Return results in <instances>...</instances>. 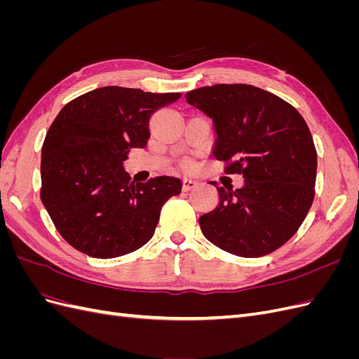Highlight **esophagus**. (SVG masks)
Instances as JSON below:
<instances>
[{
	"instance_id": "1",
	"label": "esophagus",
	"mask_w": 359,
	"mask_h": 359,
	"mask_svg": "<svg viewBox=\"0 0 359 359\" xmlns=\"http://www.w3.org/2000/svg\"><path fill=\"white\" fill-rule=\"evenodd\" d=\"M198 184H199V181H196V180H193V178H184L182 180V190L184 191H190L191 189H194V187H198Z\"/></svg>"
}]
</instances>
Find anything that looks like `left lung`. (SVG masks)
Returning a JSON list of instances; mask_svg holds the SVG:
<instances>
[{
  "mask_svg": "<svg viewBox=\"0 0 359 359\" xmlns=\"http://www.w3.org/2000/svg\"><path fill=\"white\" fill-rule=\"evenodd\" d=\"M186 100L212 121V156L244 177L236 190L211 182L219 203L199 219L202 233L235 256L274 252L295 235L314 198L318 154L306 121L276 94L245 83L202 86Z\"/></svg>",
  "mask_w": 359,
  "mask_h": 359,
  "instance_id": "1",
  "label": "left lung"
}]
</instances>
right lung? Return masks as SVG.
<instances>
[{
  "instance_id": "obj_1",
  "label": "right lung",
  "mask_w": 359,
  "mask_h": 359,
  "mask_svg": "<svg viewBox=\"0 0 359 359\" xmlns=\"http://www.w3.org/2000/svg\"><path fill=\"white\" fill-rule=\"evenodd\" d=\"M180 93L102 86L62 107L41 147L40 198L61 236L91 257L145 245L161 206L181 193L175 177L132 181L124 160L149 139V118Z\"/></svg>"
}]
</instances>
